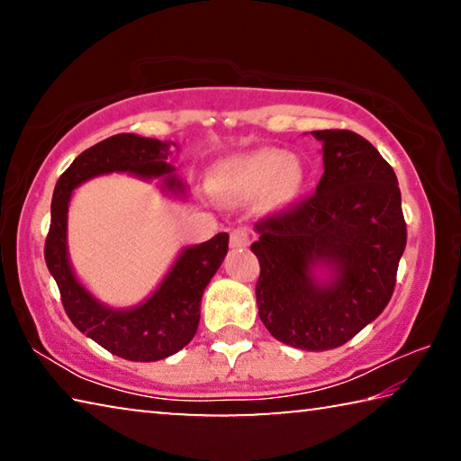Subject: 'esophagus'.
Instances as JSON below:
<instances>
[{"label":"esophagus","mask_w":461,"mask_h":461,"mask_svg":"<svg viewBox=\"0 0 461 461\" xmlns=\"http://www.w3.org/2000/svg\"><path fill=\"white\" fill-rule=\"evenodd\" d=\"M231 246L233 248H246L249 246V241H252V231H249L248 228H236L231 231Z\"/></svg>","instance_id":"34e87169"}]
</instances>
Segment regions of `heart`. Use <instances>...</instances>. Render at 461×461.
Instances as JSON below:
<instances>
[{"instance_id":"heart-1","label":"heart","mask_w":461,"mask_h":461,"mask_svg":"<svg viewBox=\"0 0 461 461\" xmlns=\"http://www.w3.org/2000/svg\"><path fill=\"white\" fill-rule=\"evenodd\" d=\"M301 165L283 150L264 148L225 162L217 168L215 186L221 193L256 194L272 186L275 199L285 201L301 185Z\"/></svg>"}]
</instances>
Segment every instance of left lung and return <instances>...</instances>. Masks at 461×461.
Instances as JSON below:
<instances>
[{"label":"left lung","mask_w":461,"mask_h":461,"mask_svg":"<svg viewBox=\"0 0 461 461\" xmlns=\"http://www.w3.org/2000/svg\"><path fill=\"white\" fill-rule=\"evenodd\" d=\"M323 176L313 194L256 221L258 315L272 338L323 352L372 323L394 293L407 223L393 167L349 130H317ZM323 266L330 275L317 279Z\"/></svg>","instance_id":"obj_1"}]
</instances>
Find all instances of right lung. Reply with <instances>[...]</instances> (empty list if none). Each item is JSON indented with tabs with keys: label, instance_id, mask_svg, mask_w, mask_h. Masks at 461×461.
Instances as JSON below:
<instances>
[{
	"label": "right lung",
	"instance_id": "obj_1",
	"mask_svg": "<svg viewBox=\"0 0 461 461\" xmlns=\"http://www.w3.org/2000/svg\"><path fill=\"white\" fill-rule=\"evenodd\" d=\"M175 148V142L136 134L112 136L77 156L60 175L52 194L44 258L59 285L62 307L77 330L130 362L162 360L193 339L199 327L203 291L228 254L230 236L223 231L199 246L185 248L160 286L144 303L130 309H112L77 280L68 262V201L81 183L109 173H130L140 178L167 176L170 191H183L175 167L168 165Z\"/></svg>",
	"mask_w": 461,
	"mask_h": 461
}]
</instances>
